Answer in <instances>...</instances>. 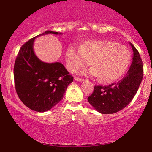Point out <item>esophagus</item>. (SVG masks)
Returning a JSON list of instances; mask_svg holds the SVG:
<instances>
[{"label":"esophagus","mask_w":152,"mask_h":152,"mask_svg":"<svg viewBox=\"0 0 152 152\" xmlns=\"http://www.w3.org/2000/svg\"><path fill=\"white\" fill-rule=\"evenodd\" d=\"M74 80H76V81H80V82L84 81L83 78H79V77H74Z\"/></svg>","instance_id":"esophagus-1"}]
</instances>
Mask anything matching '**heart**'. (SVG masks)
<instances>
[{"instance_id": "obj_1", "label": "heart", "mask_w": 152, "mask_h": 152, "mask_svg": "<svg viewBox=\"0 0 152 152\" xmlns=\"http://www.w3.org/2000/svg\"><path fill=\"white\" fill-rule=\"evenodd\" d=\"M66 66L75 73L89 64L92 67L84 74L99 76L104 83L118 80L127 69L129 52L124 46L111 41H89L83 43L79 49L71 45L66 52Z\"/></svg>"}]
</instances>
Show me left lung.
Listing matches in <instances>:
<instances>
[{
	"label": "left lung",
	"instance_id": "8db88e82",
	"mask_svg": "<svg viewBox=\"0 0 152 152\" xmlns=\"http://www.w3.org/2000/svg\"><path fill=\"white\" fill-rule=\"evenodd\" d=\"M130 44L133 56L125 77L109 86H95L93 94L88 97L90 104L101 114H114L124 109L133 99L142 80V61L135 46Z\"/></svg>",
	"mask_w": 152,
	"mask_h": 152
}]
</instances>
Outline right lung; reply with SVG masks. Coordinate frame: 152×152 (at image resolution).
<instances>
[{
  "mask_svg": "<svg viewBox=\"0 0 152 152\" xmlns=\"http://www.w3.org/2000/svg\"><path fill=\"white\" fill-rule=\"evenodd\" d=\"M48 34H62L46 31L30 39L21 47L14 66L15 89L19 98L28 108L38 112L48 111L58 104L74 80L62 63H45L36 56L34 40Z\"/></svg>",
  "mask_w": 152,
  "mask_h": 152,
  "instance_id": "right-lung-1",
  "label": "right lung"
}]
</instances>
